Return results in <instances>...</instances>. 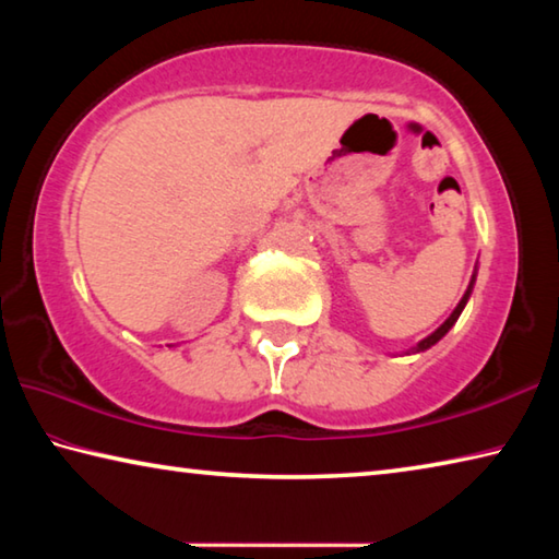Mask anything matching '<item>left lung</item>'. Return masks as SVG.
Instances as JSON below:
<instances>
[{
  "instance_id": "left-lung-1",
  "label": "left lung",
  "mask_w": 559,
  "mask_h": 559,
  "mask_svg": "<svg viewBox=\"0 0 559 559\" xmlns=\"http://www.w3.org/2000/svg\"><path fill=\"white\" fill-rule=\"evenodd\" d=\"M478 271V269H476ZM476 271H473V276H471V283H468V288H466V293H463V298L459 300V306L456 308H453V313L447 318V320H443V323L437 328V330H433V333L431 335H427V337H424L421 340V343H416L412 349H409V353H424V349H429L431 345H437L439 343V340L443 337V335H447L449 333V330L453 328V325H456V320H459V316L463 313V308H466V302H468V298H471V290H473V283H476Z\"/></svg>"
}]
</instances>
